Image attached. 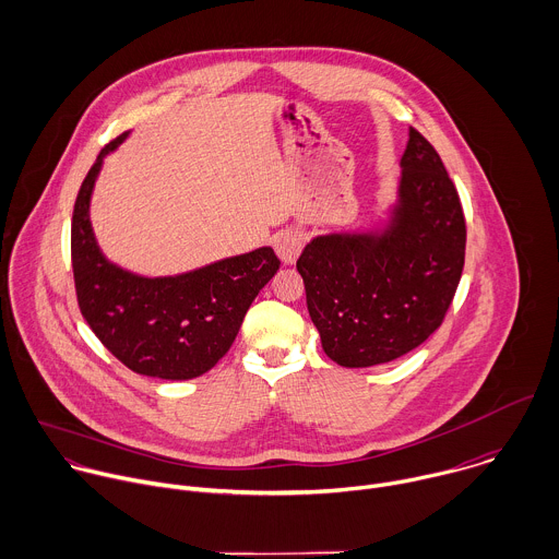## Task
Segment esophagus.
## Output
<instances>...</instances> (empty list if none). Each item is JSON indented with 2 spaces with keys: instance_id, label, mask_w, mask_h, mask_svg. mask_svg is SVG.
Segmentation results:
<instances>
[{
  "instance_id": "34e87169",
  "label": "esophagus",
  "mask_w": 559,
  "mask_h": 559,
  "mask_svg": "<svg viewBox=\"0 0 559 559\" xmlns=\"http://www.w3.org/2000/svg\"><path fill=\"white\" fill-rule=\"evenodd\" d=\"M273 247H275L277 258L284 264H295L299 253H301V249H304V238H301V234H297L293 229H286V231H280L273 238Z\"/></svg>"
}]
</instances>
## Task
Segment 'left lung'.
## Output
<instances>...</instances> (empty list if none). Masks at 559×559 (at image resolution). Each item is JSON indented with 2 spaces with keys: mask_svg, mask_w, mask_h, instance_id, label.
<instances>
[{
  "mask_svg": "<svg viewBox=\"0 0 559 559\" xmlns=\"http://www.w3.org/2000/svg\"><path fill=\"white\" fill-rule=\"evenodd\" d=\"M399 165L385 218L371 229L319 234L297 260L323 352L347 369L392 362L423 345L462 277L466 223L440 156L409 130Z\"/></svg>",
  "mask_w": 559,
  "mask_h": 559,
  "instance_id": "left-lung-1",
  "label": "left lung"
}]
</instances>
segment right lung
<instances>
[{
    "label": "right lung",
    "instance_id": "add662e5",
    "mask_svg": "<svg viewBox=\"0 0 559 559\" xmlns=\"http://www.w3.org/2000/svg\"><path fill=\"white\" fill-rule=\"evenodd\" d=\"M126 139L121 134L99 152L75 199L71 260L78 304L95 336L130 371L192 379L227 354L280 260L271 247H260L167 277H145L110 262L93 231L91 197L104 158Z\"/></svg>",
    "mask_w": 559,
    "mask_h": 559
}]
</instances>
